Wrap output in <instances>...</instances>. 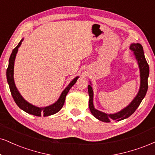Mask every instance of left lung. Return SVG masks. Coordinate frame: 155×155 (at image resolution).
Here are the masks:
<instances>
[{
  "label": "left lung",
  "instance_id": "1",
  "mask_svg": "<svg viewBox=\"0 0 155 155\" xmlns=\"http://www.w3.org/2000/svg\"><path fill=\"white\" fill-rule=\"evenodd\" d=\"M130 49L134 51L135 57L138 62L139 70H140V77H141V85L138 94L135 98L132 101V102L126 107L124 109L121 111L116 113L114 114H107L104 112L99 111L96 110L93 106V91L91 85H88V94H89V108L91 110V114L95 116V118H98L101 121L104 122H110L112 120L118 121L121 120L125 119L132 115L137 108H138L141 102H142L143 98H144L146 95L147 91L148 89V77L150 74V68H149V64L145 59L144 51H143V47L140 44H132L130 46Z\"/></svg>",
  "mask_w": 155,
  "mask_h": 155
}]
</instances>
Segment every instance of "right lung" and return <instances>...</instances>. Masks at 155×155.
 Wrapping results in <instances>:
<instances>
[{"instance_id": "right-lung-1", "label": "right lung", "mask_w": 155, "mask_h": 155, "mask_svg": "<svg viewBox=\"0 0 155 155\" xmlns=\"http://www.w3.org/2000/svg\"><path fill=\"white\" fill-rule=\"evenodd\" d=\"M23 41V39L20 41L18 45L13 49L12 53H11L10 58H9V63L8 67L6 70V77H7V81L9 85V87H10V91L12 95L13 100H14L16 104H17L19 108L25 112L28 113V114H32V115L37 116H41V115H44V116H47L52 115V114H56L60 110L61 108H62L63 105L64 104V101H65L66 95L68 94L69 91L71 87L73 86L74 84L76 83L78 77H76L72 81L71 83L69 84V85L66 87L65 89L63 91V92L61 94L60 98L58 101L54 104L51 105V106L45 107V108H39V107L34 106L33 105L30 104L27 101H26L24 98H22L21 95L17 90L16 85H15L14 80H13V68H14V61L15 58H16V55L17 51H18V47L21 45V42Z\"/></svg>"}]
</instances>
